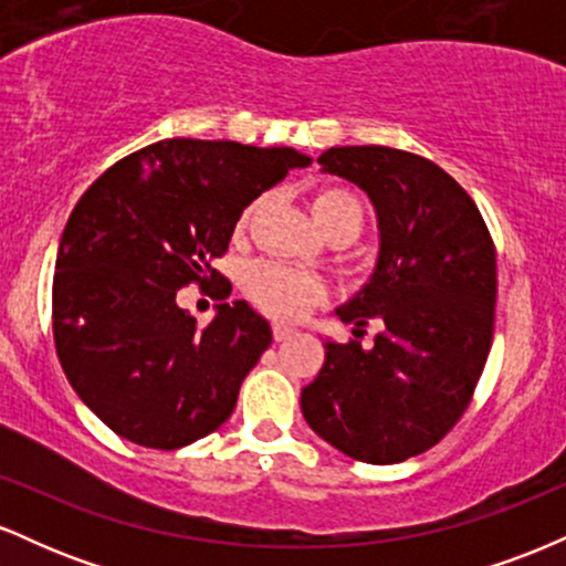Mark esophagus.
Listing matches in <instances>:
<instances>
[{
    "mask_svg": "<svg viewBox=\"0 0 566 566\" xmlns=\"http://www.w3.org/2000/svg\"><path fill=\"white\" fill-rule=\"evenodd\" d=\"M271 333H274V340L276 343H282V340H290L292 335H295V329L290 327V324H274V327H271Z\"/></svg>",
    "mask_w": 566,
    "mask_h": 566,
    "instance_id": "34e87169",
    "label": "esophagus"
}]
</instances>
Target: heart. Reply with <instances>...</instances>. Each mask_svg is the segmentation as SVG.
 Wrapping results in <instances>:
<instances>
[{"label":"heart","mask_w":566,"mask_h":566,"mask_svg":"<svg viewBox=\"0 0 566 566\" xmlns=\"http://www.w3.org/2000/svg\"><path fill=\"white\" fill-rule=\"evenodd\" d=\"M258 205H250L239 218V226L250 223L252 212ZM311 212L316 223L327 237H346L348 242L361 231L365 223V207L350 188L324 186L311 197ZM247 295L252 297L263 311L282 316V319H295L305 308H311L322 297L324 284L319 276L308 271L290 269L279 263H255L244 274Z\"/></svg>","instance_id":"obj_1"}]
</instances>
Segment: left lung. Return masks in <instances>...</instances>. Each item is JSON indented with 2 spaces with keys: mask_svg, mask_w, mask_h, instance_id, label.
I'll use <instances>...</instances> for the list:
<instances>
[{
  "mask_svg": "<svg viewBox=\"0 0 566 566\" xmlns=\"http://www.w3.org/2000/svg\"><path fill=\"white\" fill-rule=\"evenodd\" d=\"M319 165L373 199L380 255L365 290L337 308L356 337L324 346L301 391L303 418L348 458L401 463L439 444L471 405L495 333V244L463 186L431 159L340 146ZM367 323L381 329L373 349L358 340Z\"/></svg>",
  "mask_w": 566,
  "mask_h": 566,
  "instance_id": "left-lung-1",
  "label": "left lung"
}]
</instances>
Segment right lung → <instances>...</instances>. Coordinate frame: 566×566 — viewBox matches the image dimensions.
<instances>
[{
  "label": "right lung",
  "instance_id": "add662e5",
  "mask_svg": "<svg viewBox=\"0 0 566 566\" xmlns=\"http://www.w3.org/2000/svg\"><path fill=\"white\" fill-rule=\"evenodd\" d=\"M308 165L284 146L170 138L116 161L76 201L55 261V350L71 388L122 439L178 450L231 418L271 346L269 322L233 301L199 327L175 295L220 282L212 261L244 207Z\"/></svg>",
  "mask_w": 566,
  "mask_h": 566
}]
</instances>
